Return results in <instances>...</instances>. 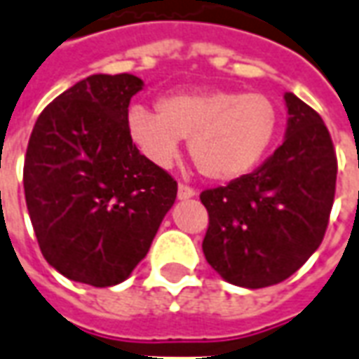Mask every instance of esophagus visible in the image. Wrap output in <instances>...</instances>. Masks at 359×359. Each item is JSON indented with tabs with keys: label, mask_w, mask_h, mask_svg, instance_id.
Masks as SVG:
<instances>
[{
	"label": "esophagus",
	"mask_w": 359,
	"mask_h": 359,
	"mask_svg": "<svg viewBox=\"0 0 359 359\" xmlns=\"http://www.w3.org/2000/svg\"><path fill=\"white\" fill-rule=\"evenodd\" d=\"M177 194H179V200H188V198H192L196 194V190L192 187H188V184H182V182H180L179 192H177Z\"/></svg>",
	"instance_id": "esophagus-1"
}]
</instances>
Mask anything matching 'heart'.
Returning <instances> with one entry per match:
<instances>
[{
	"label": "heart",
	"mask_w": 359,
	"mask_h": 359,
	"mask_svg": "<svg viewBox=\"0 0 359 359\" xmlns=\"http://www.w3.org/2000/svg\"><path fill=\"white\" fill-rule=\"evenodd\" d=\"M157 112L134 107L128 136L155 165L167 167L188 140L190 159L205 179L229 182L249 175L270 154L282 126L278 102L266 93L208 89L167 95Z\"/></svg>",
	"instance_id": "obj_1"
}]
</instances>
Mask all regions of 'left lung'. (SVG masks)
<instances>
[{"instance_id": "obj_1", "label": "left lung", "mask_w": 359, "mask_h": 359, "mask_svg": "<svg viewBox=\"0 0 359 359\" xmlns=\"http://www.w3.org/2000/svg\"><path fill=\"white\" fill-rule=\"evenodd\" d=\"M284 144L257 171L200 194L208 210L202 250L223 280L268 287L319 249L337 190V151L319 112L285 93Z\"/></svg>"}]
</instances>
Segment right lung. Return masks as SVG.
<instances>
[{
	"instance_id": "right-lung-1",
	"label": "right lung",
	"mask_w": 359,
	"mask_h": 359,
	"mask_svg": "<svg viewBox=\"0 0 359 359\" xmlns=\"http://www.w3.org/2000/svg\"><path fill=\"white\" fill-rule=\"evenodd\" d=\"M144 81L97 74L40 112L22 187L50 266L95 287L124 282L147 255L177 198V180L128 136L130 99Z\"/></svg>"
}]
</instances>
